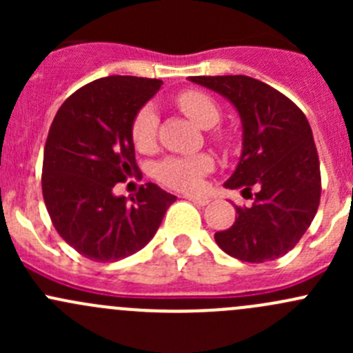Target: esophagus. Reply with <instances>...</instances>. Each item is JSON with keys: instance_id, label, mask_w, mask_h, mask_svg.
<instances>
[{"instance_id": "34e87169", "label": "esophagus", "mask_w": 353, "mask_h": 353, "mask_svg": "<svg viewBox=\"0 0 353 353\" xmlns=\"http://www.w3.org/2000/svg\"><path fill=\"white\" fill-rule=\"evenodd\" d=\"M190 199L191 203H194V205H199V206H206L210 203L208 198H203V196H186Z\"/></svg>"}]
</instances>
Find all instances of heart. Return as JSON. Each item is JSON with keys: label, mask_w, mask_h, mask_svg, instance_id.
Listing matches in <instances>:
<instances>
[{"label": "heart", "mask_w": 353, "mask_h": 353, "mask_svg": "<svg viewBox=\"0 0 353 353\" xmlns=\"http://www.w3.org/2000/svg\"><path fill=\"white\" fill-rule=\"evenodd\" d=\"M179 109L188 117L194 121L201 128H212L219 123L220 108L215 99L210 97L206 92L190 88L177 95L176 99ZM157 128H159V117L154 108L145 105L138 110L134 116L133 126H131V138L138 150L147 152L154 147L157 138ZM215 140L219 143H229L230 138L223 131H215ZM213 169V159L206 154L193 157H169L162 160L155 167V177L165 186L172 190L194 193L203 186V177Z\"/></svg>", "instance_id": "1"}]
</instances>
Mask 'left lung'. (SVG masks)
<instances>
[{"mask_svg":"<svg viewBox=\"0 0 353 353\" xmlns=\"http://www.w3.org/2000/svg\"><path fill=\"white\" fill-rule=\"evenodd\" d=\"M190 80L229 99L243 121V155L225 188L243 190L252 205L236 206V222L215 234L216 244L248 263L287 254L309 229L321 198L319 157L307 117L282 92L256 78Z\"/></svg>","mask_w":353,"mask_h":353,"instance_id":"left-lung-1","label":"left lung"}]
</instances>
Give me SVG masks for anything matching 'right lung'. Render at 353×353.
Masks as SVG:
<instances>
[{
	"instance_id": "obj_1",
	"label": "right lung",
	"mask_w": 353,
	"mask_h": 353,
	"mask_svg": "<svg viewBox=\"0 0 353 353\" xmlns=\"http://www.w3.org/2000/svg\"><path fill=\"white\" fill-rule=\"evenodd\" d=\"M162 80L105 77L78 88L49 128L42 163V194L59 236L92 261H117L155 236L176 201L154 183L131 196L114 186L138 174L131 126Z\"/></svg>"
}]
</instances>
